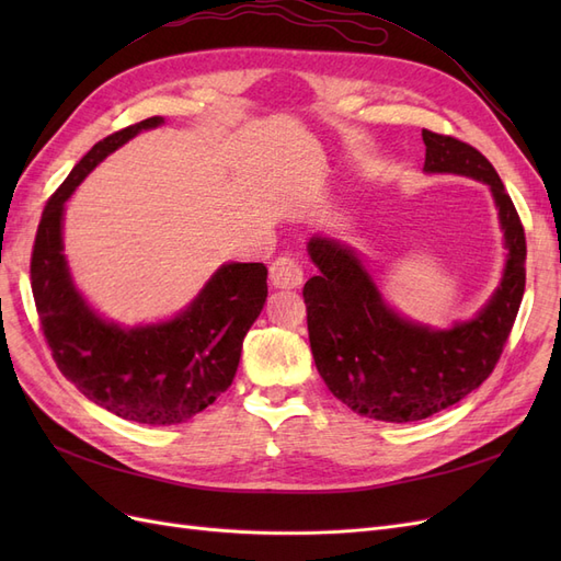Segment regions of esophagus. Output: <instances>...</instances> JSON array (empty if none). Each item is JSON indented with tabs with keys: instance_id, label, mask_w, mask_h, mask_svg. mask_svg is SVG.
<instances>
[{
	"instance_id": "34e87169",
	"label": "esophagus",
	"mask_w": 561,
	"mask_h": 561,
	"mask_svg": "<svg viewBox=\"0 0 561 561\" xmlns=\"http://www.w3.org/2000/svg\"><path fill=\"white\" fill-rule=\"evenodd\" d=\"M268 280L274 287H299L304 283V271L297 260L278 257L268 266Z\"/></svg>"
}]
</instances>
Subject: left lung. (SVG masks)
Here are the masks:
<instances>
[{"label":"left lung","instance_id":"left-lung-1","mask_svg":"<svg viewBox=\"0 0 561 561\" xmlns=\"http://www.w3.org/2000/svg\"><path fill=\"white\" fill-rule=\"evenodd\" d=\"M426 173L463 175L489 186L503 231L501 283L470 320L437 330L404 318L383 299L360 254L332 236L307 243L318 274L304 285L309 342L322 381L360 416L428 419L472 393L496 367L526 283L519 215L499 173L478 149L423 130Z\"/></svg>","mask_w":561,"mask_h":561}]
</instances>
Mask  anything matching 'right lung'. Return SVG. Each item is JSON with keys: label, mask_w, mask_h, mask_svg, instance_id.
Instances as JSON below:
<instances>
[{"label": "right lung", "mask_w": 561, "mask_h": 561, "mask_svg": "<svg viewBox=\"0 0 561 561\" xmlns=\"http://www.w3.org/2000/svg\"><path fill=\"white\" fill-rule=\"evenodd\" d=\"M163 116L93 145L48 198L32 250L30 278L46 342L62 375L103 410L147 426L196 416L231 386L241 348L266 301V266L227 262L168 320L118 325L79 293L62 245L65 203L93 168Z\"/></svg>", "instance_id": "right-lung-1"}]
</instances>
